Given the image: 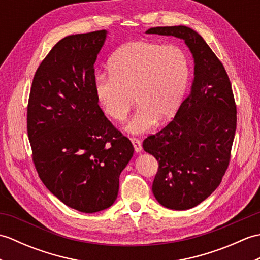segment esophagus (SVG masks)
I'll return each mask as SVG.
<instances>
[{"label": "esophagus", "mask_w": 260, "mask_h": 260, "mask_svg": "<svg viewBox=\"0 0 260 260\" xmlns=\"http://www.w3.org/2000/svg\"><path fill=\"white\" fill-rule=\"evenodd\" d=\"M131 141H132V143H133L135 152L140 153L142 151V142L139 139H136V137H132Z\"/></svg>", "instance_id": "obj_1"}]
</instances>
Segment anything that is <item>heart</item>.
I'll return each instance as SVG.
<instances>
[{
  "mask_svg": "<svg viewBox=\"0 0 260 260\" xmlns=\"http://www.w3.org/2000/svg\"><path fill=\"white\" fill-rule=\"evenodd\" d=\"M109 73L93 79L97 101L108 117L124 120L135 101L139 103L126 129L133 134L148 132L159 120L178 112L189 86L191 64L178 46L139 40L118 48L108 61Z\"/></svg>",
  "mask_w": 260,
  "mask_h": 260,
  "instance_id": "1",
  "label": "heart"
}]
</instances>
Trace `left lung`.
Here are the masks:
<instances>
[{
  "label": "left lung",
  "instance_id": "obj_1",
  "mask_svg": "<svg viewBox=\"0 0 260 260\" xmlns=\"http://www.w3.org/2000/svg\"><path fill=\"white\" fill-rule=\"evenodd\" d=\"M146 33L183 39L194 58V80L174 118L143 142L157 159L152 190L169 209L198 206L217 189L228 169L237 127L233 87L223 64L194 30L151 27Z\"/></svg>",
  "mask_w": 260,
  "mask_h": 260
}]
</instances>
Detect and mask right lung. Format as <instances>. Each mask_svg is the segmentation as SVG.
I'll return each mask as SVG.
<instances>
[{
    "label": "right lung",
    "mask_w": 260,
    "mask_h": 260,
    "mask_svg": "<svg viewBox=\"0 0 260 260\" xmlns=\"http://www.w3.org/2000/svg\"><path fill=\"white\" fill-rule=\"evenodd\" d=\"M106 38L99 30L61 39L39 66L27 103L32 161L43 184L66 206L109 208L133 156L131 141L99 107L93 64Z\"/></svg>",
    "instance_id": "1"
}]
</instances>
